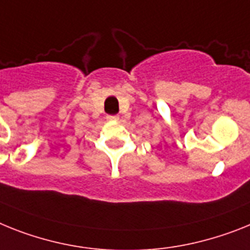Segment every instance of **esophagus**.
Segmentation results:
<instances>
[{"instance_id": "esophagus-1", "label": "esophagus", "mask_w": 250, "mask_h": 250, "mask_svg": "<svg viewBox=\"0 0 250 250\" xmlns=\"http://www.w3.org/2000/svg\"><path fill=\"white\" fill-rule=\"evenodd\" d=\"M106 119H108V121H118L119 119V117L118 115H108V117H106Z\"/></svg>"}]
</instances>
